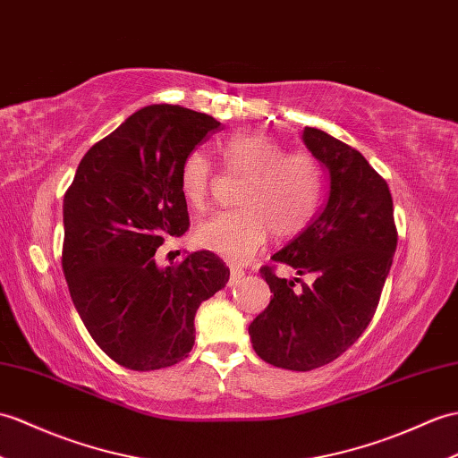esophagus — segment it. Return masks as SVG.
<instances>
[{"label":"esophagus","mask_w":458,"mask_h":458,"mask_svg":"<svg viewBox=\"0 0 458 458\" xmlns=\"http://www.w3.org/2000/svg\"><path fill=\"white\" fill-rule=\"evenodd\" d=\"M243 277V269H240V267H232L230 269V281H228V286H233V284H238V281Z\"/></svg>","instance_id":"esophagus-1"}]
</instances>
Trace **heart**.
I'll list each match as a JSON object with an SVG mask.
<instances>
[{
    "mask_svg": "<svg viewBox=\"0 0 458 458\" xmlns=\"http://www.w3.org/2000/svg\"><path fill=\"white\" fill-rule=\"evenodd\" d=\"M218 152L226 172L246 175L238 193L240 210L220 212L195 230L200 248L232 263H246L267 240H286L301 233L322 199L324 175L310 154L289 152L269 134L238 131L220 140ZM212 177L210 159L203 152L185 156L179 187L185 200L205 208Z\"/></svg>",
    "mask_w": 458,
    "mask_h": 458,
    "instance_id": "b5f03b06",
    "label": "heart"
}]
</instances>
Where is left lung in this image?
Wrapping results in <instances>:
<instances>
[{"mask_svg":"<svg viewBox=\"0 0 458 458\" xmlns=\"http://www.w3.org/2000/svg\"><path fill=\"white\" fill-rule=\"evenodd\" d=\"M302 140L327 169V197L271 259L312 275V283L281 279L265 265L259 271L273 296L250 324L255 353L289 370L332 363L357 342L377 312L398 243L390 189L360 152L310 126Z\"/></svg>","mask_w":458,"mask_h":458,"instance_id":"1","label":"left lung"}]
</instances>
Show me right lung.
<instances>
[{
    "label": "right lung",
    "mask_w": 458,
    "mask_h": 458,
    "mask_svg": "<svg viewBox=\"0 0 458 458\" xmlns=\"http://www.w3.org/2000/svg\"><path fill=\"white\" fill-rule=\"evenodd\" d=\"M218 129L210 114L150 105L89 148L64 195V277L93 342L121 367L156 370L183 360L200 302L230 279L207 250L167 267L154 258L187 232L179 169Z\"/></svg>",
    "instance_id": "1"
}]
</instances>
